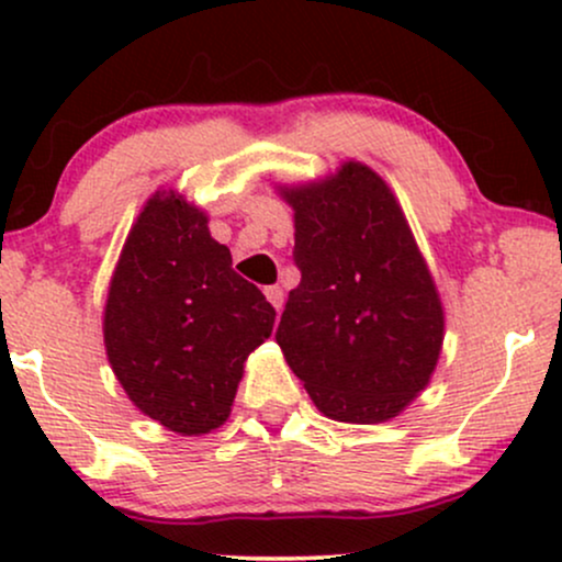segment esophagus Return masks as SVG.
<instances>
[{"label": "esophagus", "mask_w": 562, "mask_h": 562, "mask_svg": "<svg viewBox=\"0 0 562 562\" xmlns=\"http://www.w3.org/2000/svg\"><path fill=\"white\" fill-rule=\"evenodd\" d=\"M263 295H267V301L272 303L274 312L280 314L282 312V303H285V293H282L280 288H267V290H263Z\"/></svg>", "instance_id": "obj_1"}]
</instances>
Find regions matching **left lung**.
Here are the masks:
<instances>
[{
  "label": "left lung",
  "mask_w": 562,
  "mask_h": 562,
  "mask_svg": "<svg viewBox=\"0 0 562 562\" xmlns=\"http://www.w3.org/2000/svg\"><path fill=\"white\" fill-rule=\"evenodd\" d=\"M274 190L293 209L301 269L274 335L282 357L330 420H393L428 389L447 335L396 192L353 158Z\"/></svg>",
  "instance_id": "left-lung-1"
}]
</instances>
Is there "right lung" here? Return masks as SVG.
Masks as SVG:
<instances>
[{
  "mask_svg": "<svg viewBox=\"0 0 562 562\" xmlns=\"http://www.w3.org/2000/svg\"><path fill=\"white\" fill-rule=\"evenodd\" d=\"M274 317L261 290L232 269L200 205L171 187L145 200L102 308L108 362L142 415L179 436L222 428Z\"/></svg>",
  "mask_w": 562,
  "mask_h": 562,
  "instance_id": "add662e5",
  "label": "right lung"
}]
</instances>
